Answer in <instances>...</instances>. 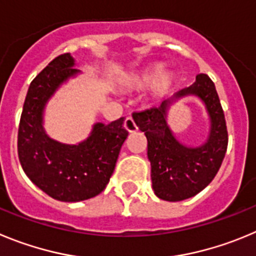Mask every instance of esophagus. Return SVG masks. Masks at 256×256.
Returning a JSON list of instances; mask_svg holds the SVG:
<instances>
[{
    "label": "esophagus",
    "instance_id": "esophagus-1",
    "mask_svg": "<svg viewBox=\"0 0 256 256\" xmlns=\"http://www.w3.org/2000/svg\"><path fill=\"white\" fill-rule=\"evenodd\" d=\"M124 126H125V128L128 131V132H135V131L138 130L136 124H135V121H134V118L131 116L126 117L125 122H124Z\"/></svg>",
    "mask_w": 256,
    "mask_h": 256
}]
</instances>
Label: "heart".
Wrapping results in <instances>:
<instances>
[{"mask_svg": "<svg viewBox=\"0 0 256 256\" xmlns=\"http://www.w3.org/2000/svg\"><path fill=\"white\" fill-rule=\"evenodd\" d=\"M172 82H174V78L171 74L162 72V68L156 66V68L134 75L130 80V85L135 88H142V86H148L154 82V93L156 96H163L170 89Z\"/></svg>", "mask_w": 256, "mask_h": 256, "instance_id": "heart-1", "label": "heart"}]
</instances>
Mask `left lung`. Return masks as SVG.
Returning <instances> with one entry per match:
<instances>
[{"label":"left lung","instance_id":"left-lung-1","mask_svg":"<svg viewBox=\"0 0 256 256\" xmlns=\"http://www.w3.org/2000/svg\"><path fill=\"white\" fill-rule=\"evenodd\" d=\"M188 94L199 96L210 116L208 142L198 148L184 146L172 135L166 121L171 100L132 114L134 121L148 140L154 194L167 202H181L204 190L220 171L228 145L224 114L210 78L199 74L196 82L177 92L174 98Z\"/></svg>","mask_w":256,"mask_h":256}]
</instances>
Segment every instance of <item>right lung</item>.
<instances>
[{"label": "right lung", "mask_w": 256, "mask_h": 256, "mask_svg": "<svg viewBox=\"0 0 256 256\" xmlns=\"http://www.w3.org/2000/svg\"><path fill=\"white\" fill-rule=\"evenodd\" d=\"M70 54L48 64L30 82L18 131V154L26 176L47 195L61 202H82L100 194L110 182L120 149L128 132L125 118L96 124L79 145L50 139L42 128V112L61 82L78 72Z\"/></svg>", "instance_id": "right-lung-1"}]
</instances>
